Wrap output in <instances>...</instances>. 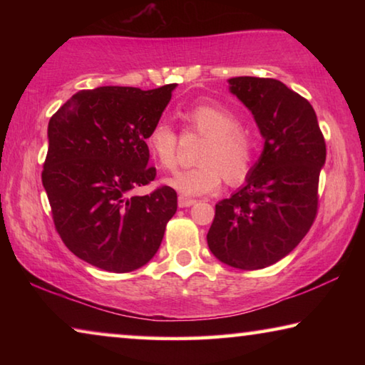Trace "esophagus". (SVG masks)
<instances>
[{
	"mask_svg": "<svg viewBox=\"0 0 365 365\" xmlns=\"http://www.w3.org/2000/svg\"><path fill=\"white\" fill-rule=\"evenodd\" d=\"M196 200H191V197L187 196H178V207H190L193 206Z\"/></svg>",
	"mask_w": 365,
	"mask_h": 365,
	"instance_id": "obj_1",
	"label": "esophagus"
}]
</instances>
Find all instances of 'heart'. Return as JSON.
Here are the masks:
<instances>
[{"mask_svg": "<svg viewBox=\"0 0 365 365\" xmlns=\"http://www.w3.org/2000/svg\"><path fill=\"white\" fill-rule=\"evenodd\" d=\"M180 119L187 132L202 135L193 169L177 172L168 180L182 196L212 193L222 183H243L256 160V140L242 127L240 117L217 103H197L183 109ZM146 146L153 159L165 170L177 165L178 133L165 120L154 122L146 133Z\"/></svg>", "mask_w": 365, "mask_h": 365, "instance_id": "1", "label": "heart"}]
</instances>
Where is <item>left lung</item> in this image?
Wrapping results in <instances>:
<instances>
[{
	"label": "left lung",
	"mask_w": 365,
	"mask_h": 365,
	"mask_svg": "<svg viewBox=\"0 0 365 365\" xmlns=\"http://www.w3.org/2000/svg\"><path fill=\"white\" fill-rule=\"evenodd\" d=\"M230 90L265 143L245 187L215 205L207 245L220 262L257 270L292 252L312 227L327 148L311 103L280 80L235 77Z\"/></svg>",
	"instance_id": "left-lung-1"
}]
</instances>
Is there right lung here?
Listing matches in <instances>:
<instances>
[{"mask_svg": "<svg viewBox=\"0 0 365 365\" xmlns=\"http://www.w3.org/2000/svg\"><path fill=\"white\" fill-rule=\"evenodd\" d=\"M174 88L82 90L49 119L41 182L54 227L69 251L95 267L140 269L156 255L177 211V193L168 185L130 195L156 178L145 138Z\"/></svg>", "mask_w": 365, "mask_h": 365, "instance_id": "add662e5", "label": "right lung"}]
</instances>
